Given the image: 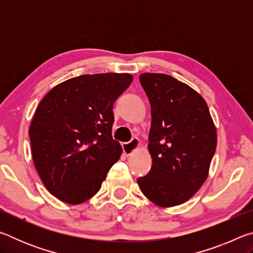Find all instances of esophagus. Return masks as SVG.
<instances>
[{"instance_id":"34e87169","label":"esophagus","mask_w":253,"mask_h":253,"mask_svg":"<svg viewBox=\"0 0 253 253\" xmlns=\"http://www.w3.org/2000/svg\"><path fill=\"white\" fill-rule=\"evenodd\" d=\"M138 146H139L138 138H131L130 142L123 144V151L126 155H131V154L138 148Z\"/></svg>"}]
</instances>
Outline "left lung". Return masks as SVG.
Instances as JSON below:
<instances>
[{"instance_id": "obj_1", "label": "left lung", "mask_w": 253, "mask_h": 253, "mask_svg": "<svg viewBox=\"0 0 253 253\" xmlns=\"http://www.w3.org/2000/svg\"><path fill=\"white\" fill-rule=\"evenodd\" d=\"M139 81L151 104L153 164L137 183L158 207H175L190 200L207 179L216 128L207 102L190 85L164 74H142Z\"/></svg>"}]
</instances>
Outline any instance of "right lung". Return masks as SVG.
I'll return each instance as SVG.
<instances>
[{
    "instance_id": "add662e5",
    "label": "right lung",
    "mask_w": 253,
    "mask_h": 253,
    "mask_svg": "<svg viewBox=\"0 0 253 253\" xmlns=\"http://www.w3.org/2000/svg\"><path fill=\"white\" fill-rule=\"evenodd\" d=\"M129 74L83 75L55 85L30 125L32 158L51 194L80 204L100 190L122 155L113 139L114 102L129 87Z\"/></svg>"
}]
</instances>
